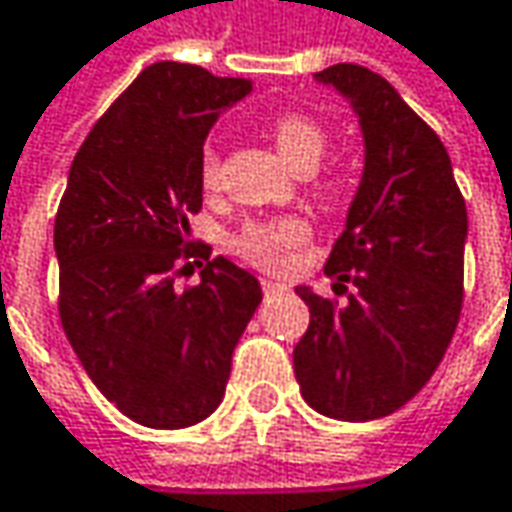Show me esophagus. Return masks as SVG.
<instances>
[{
	"label": "esophagus",
	"instance_id": "34e87169",
	"mask_svg": "<svg viewBox=\"0 0 512 512\" xmlns=\"http://www.w3.org/2000/svg\"><path fill=\"white\" fill-rule=\"evenodd\" d=\"M262 291L265 294H276V291H288L285 282H276V279H262Z\"/></svg>",
	"mask_w": 512,
	"mask_h": 512
}]
</instances>
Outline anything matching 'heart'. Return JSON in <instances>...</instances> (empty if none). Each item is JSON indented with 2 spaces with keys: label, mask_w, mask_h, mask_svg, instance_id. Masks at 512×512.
I'll return each mask as SVG.
<instances>
[{
  "label": "heart",
  "mask_w": 512,
  "mask_h": 512,
  "mask_svg": "<svg viewBox=\"0 0 512 512\" xmlns=\"http://www.w3.org/2000/svg\"><path fill=\"white\" fill-rule=\"evenodd\" d=\"M276 151L282 160L300 174H311L326 154V130L320 128L311 116L303 113H282L271 125ZM221 177V157L215 145H206L201 154V183L206 189H215ZM329 195H341L344 183L338 177L326 180L323 186ZM311 238V224L306 218L288 215V218H268V221H250L238 230L230 247L238 256L256 268L282 271L294 259V253Z\"/></svg>",
  "instance_id": "1"
}]
</instances>
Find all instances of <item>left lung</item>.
Here are the masks:
<instances>
[{
    "mask_svg": "<svg viewBox=\"0 0 512 512\" xmlns=\"http://www.w3.org/2000/svg\"><path fill=\"white\" fill-rule=\"evenodd\" d=\"M347 95L364 133V174L326 276L300 285L309 329L294 347L300 393L323 417L367 422L420 393L463 306L466 203L440 136L382 75L335 63L314 75Z\"/></svg>",
    "mask_w": 512,
    "mask_h": 512,
    "instance_id": "8db88e82",
    "label": "left lung"
}]
</instances>
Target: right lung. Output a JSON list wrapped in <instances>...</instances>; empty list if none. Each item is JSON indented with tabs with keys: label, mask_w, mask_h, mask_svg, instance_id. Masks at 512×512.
<instances>
[{
	"label": "right lung",
	"mask_w": 512,
	"mask_h": 512,
	"mask_svg": "<svg viewBox=\"0 0 512 512\" xmlns=\"http://www.w3.org/2000/svg\"><path fill=\"white\" fill-rule=\"evenodd\" d=\"M247 92L250 81L192 63L142 69L92 125L57 206L63 332L92 384L148 428H186L221 405L233 349L262 303L259 279L224 256L198 285H174L180 259H209L189 238L203 139Z\"/></svg>",
	"instance_id": "add662e5"
}]
</instances>
